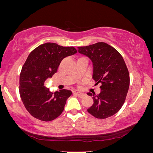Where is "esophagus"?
I'll use <instances>...</instances> for the list:
<instances>
[{"label": "esophagus", "instance_id": "esophagus-1", "mask_svg": "<svg viewBox=\"0 0 153 153\" xmlns=\"http://www.w3.org/2000/svg\"><path fill=\"white\" fill-rule=\"evenodd\" d=\"M76 95H78L79 97H81V98L84 97L85 96V94L83 93H81V92H76Z\"/></svg>", "mask_w": 153, "mask_h": 153}]
</instances>
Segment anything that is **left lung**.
I'll return each instance as SVG.
<instances>
[{"instance_id":"left-lung-1","label":"left lung","mask_w":153,"mask_h":153,"mask_svg":"<svg viewBox=\"0 0 153 153\" xmlns=\"http://www.w3.org/2000/svg\"><path fill=\"white\" fill-rule=\"evenodd\" d=\"M78 51L92 60L93 79L102 85L98 95L88 93L94 101L88 112L100 119L114 116L124 104L129 86V71L123 56L105 42L79 47Z\"/></svg>"}]
</instances>
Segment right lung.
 I'll use <instances>...</instances> for the list:
<instances>
[{
	"mask_svg": "<svg viewBox=\"0 0 153 153\" xmlns=\"http://www.w3.org/2000/svg\"><path fill=\"white\" fill-rule=\"evenodd\" d=\"M76 52L74 47L47 42L36 47L29 54L21 71L19 89L24 106L34 118L49 122L63 111L72 91L63 89L51 93L45 86V82L57 72L64 58Z\"/></svg>",
	"mask_w": 153,
	"mask_h": 153,
	"instance_id": "1",
	"label": "right lung"
}]
</instances>
